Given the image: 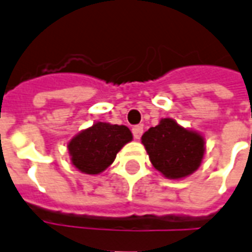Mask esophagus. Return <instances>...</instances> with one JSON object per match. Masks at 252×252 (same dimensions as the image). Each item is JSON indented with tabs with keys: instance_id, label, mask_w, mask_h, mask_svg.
Instances as JSON below:
<instances>
[{
	"instance_id": "34e87169",
	"label": "esophagus",
	"mask_w": 252,
	"mask_h": 252,
	"mask_svg": "<svg viewBox=\"0 0 252 252\" xmlns=\"http://www.w3.org/2000/svg\"><path fill=\"white\" fill-rule=\"evenodd\" d=\"M132 133H133V136H134V138H136V140H140L141 136H142V133H144V126H134L132 128Z\"/></svg>"
}]
</instances>
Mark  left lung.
Here are the masks:
<instances>
[{
  "instance_id": "left-lung-1",
  "label": "left lung",
  "mask_w": 252,
  "mask_h": 252,
  "mask_svg": "<svg viewBox=\"0 0 252 252\" xmlns=\"http://www.w3.org/2000/svg\"><path fill=\"white\" fill-rule=\"evenodd\" d=\"M141 141L151 164L167 179L179 180L199 168L204 155V138L165 118L144 133Z\"/></svg>"
}]
</instances>
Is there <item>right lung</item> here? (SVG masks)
<instances>
[{
	"mask_svg": "<svg viewBox=\"0 0 252 252\" xmlns=\"http://www.w3.org/2000/svg\"><path fill=\"white\" fill-rule=\"evenodd\" d=\"M132 138L128 126L94 123L68 142L71 163L83 173L98 175L112 164L116 154Z\"/></svg>",
	"mask_w": 252,
	"mask_h": 252,
	"instance_id": "1",
	"label": "right lung"
}]
</instances>
